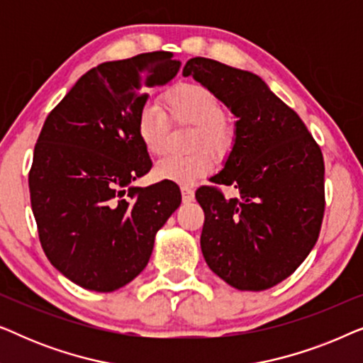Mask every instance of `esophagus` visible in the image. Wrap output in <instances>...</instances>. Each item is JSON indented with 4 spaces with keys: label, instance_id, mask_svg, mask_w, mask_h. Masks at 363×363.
Instances as JSON below:
<instances>
[{
    "label": "esophagus",
    "instance_id": "esophagus-1",
    "mask_svg": "<svg viewBox=\"0 0 363 363\" xmlns=\"http://www.w3.org/2000/svg\"><path fill=\"white\" fill-rule=\"evenodd\" d=\"M182 200L183 203H190L195 200V191L190 186H182Z\"/></svg>",
    "mask_w": 363,
    "mask_h": 363
}]
</instances>
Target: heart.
<instances>
[{
	"label": "heart",
	"instance_id": "obj_1",
	"mask_svg": "<svg viewBox=\"0 0 363 363\" xmlns=\"http://www.w3.org/2000/svg\"><path fill=\"white\" fill-rule=\"evenodd\" d=\"M165 110L167 113L162 112ZM175 125H191L190 147L201 151L188 157H167L155 165L153 175L158 180L190 186L213 168L211 152H225L233 140V127L225 116L221 99L201 84H180L163 96V108L155 104L142 107L137 121V133L142 145L153 157L162 155L167 148L170 122Z\"/></svg>",
	"mask_w": 363,
	"mask_h": 363
}]
</instances>
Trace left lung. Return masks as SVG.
I'll use <instances>...</instances> for the list:
<instances>
[{"mask_svg":"<svg viewBox=\"0 0 363 363\" xmlns=\"http://www.w3.org/2000/svg\"><path fill=\"white\" fill-rule=\"evenodd\" d=\"M235 116V138L211 183L235 186L225 198L201 186V252L210 269L240 291H264L302 264L324 216V158L301 117L259 76L213 59L183 67Z\"/></svg>","mask_w":363,"mask_h":363,"instance_id":"left-lung-1","label":"left lung"}]
</instances>
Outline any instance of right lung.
I'll return each instance as SVG.
<instances>
[{
	"label": "right lung",
	"instance_id": "add662e5",
	"mask_svg": "<svg viewBox=\"0 0 363 363\" xmlns=\"http://www.w3.org/2000/svg\"><path fill=\"white\" fill-rule=\"evenodd\" d=\"M180 66L165 51L99 64L39 133L29 172L39 240L51 264L84 289L112 292L135 279L180 206L177 183L132 185L152 168L137 133L147 89L165 86Z\"/></svg>",
	"mask_w": 363,
	"mask_h": 363
}]
</instances>
